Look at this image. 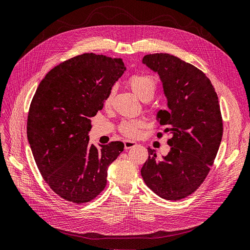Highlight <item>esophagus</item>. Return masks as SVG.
<instances>
[{"label": "esophagus", "mask_w": 250, "mask_h": 250, "mask_svg": "<svg viewBox=\"0 0 250 250\" xmlns=\"http://www.w3.org/2000/svg\"><path fill=\"white\" fill-rule=\"evenodd\" d=\"M136 146V143H135V142H132V141H124L125 149L133 147V146Z\"/></svg>", "instance_id": "34e87169"}]
</instances>
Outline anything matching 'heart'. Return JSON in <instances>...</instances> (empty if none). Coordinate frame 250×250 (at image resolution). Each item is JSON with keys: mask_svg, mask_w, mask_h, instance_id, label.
Listing matches in <instances>:
<instances>
[{"mask_svg": "<svg viewBox=\"0 0 250 250\" xmlns=\"http://www.w3.org/2000/svg\"><path fill=\"white\" fill-rule=\"evenodd\" d=\"M128 84L135 95L144 102H148L154 97L157 91V81L153 76L149 75H133L129 78ZM113 90L109 92L105 99V104H109L112 99ZM144 126V121L141 119L125 121L120 125V131L125 136L134 137L138 133V129Z\"/></svg>", "mask_w": 250, "mask_h": 250, "instance_id": "heart-1", "label": "heart"}]
</instances>
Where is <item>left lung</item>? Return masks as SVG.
I'll return each instance as SVG.
<instances>
[{
    "label": "left lung",
    "instance_id": "left-lung-1",
    "mask_svg": "<svg viewBox=\"0 0 250 250\" xmlns=\"http://www.w3.org/2000/svg\"><path fill=\"white\" fill-rule=\"evenodd\" d=\"M143 63L162 82L168 109H160L157 120L171 138L167 142L170 151L162 159L147 147L141 173L159 197L181 200L204 182L221 145L223 120L217 94L203 72L176 56L147 54Z\"/></svg>",
    "mask_w": 250,
    "mask_h": 250
}]
</instances>
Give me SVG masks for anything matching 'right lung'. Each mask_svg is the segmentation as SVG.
<instances>
[{"label":"right lung","instance_id":"add662e5","mask_svg":"<svg viewBox=\"0 0 250 250\" xmlns=\"http://www.w3.org/2000/svg\"><path fill=\"white\" fill-rule=\"evenodd\" d=\"M125 69L121 58L84 53L53 67L33 97L26 129L36 164L52 191L69 202L101 194L107 167L123 152L121 142L101 149L89 145L88 133L90 118Z\"/></svg>","mask_w":250,"mask_h":250}]
</instances>
